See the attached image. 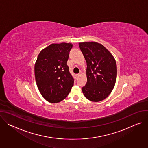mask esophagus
Masks as SVG:
<instances>
[{
  "label": "esophagus",
  "instance_id": "esophagus-1",
  "mask_svg": "<svg viewBox=\"0 0 148 148\" xmlns=\"http://www.w3.org/2000/svg\"><path fill=\"white\" fill-rule=\"evenodd\" d=\"M79 75H80V74H76V77H79Z\"/></svg>",
  "mask_w": 148,
  "mask_h": 148
}]
</instances>
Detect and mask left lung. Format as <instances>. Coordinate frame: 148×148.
I'll return each mask as SVG.
<instances>
[{"label": "left lung", "instance_id": "1", "mask_svg": "<svg viewBox=\"0 0 148 148\" xmlns=\"http://www.w3.org/2000/svg\"><path fill=\"white\" fill-rule=\"evenodd\" d=\"M79 47L87 62V81L82 88V93L90 101H102L114 88L117 75L116 61L108 50L97 42H82Z\"/></svg>", "mask_w": 148, "mask_h": 148}]
</instances>
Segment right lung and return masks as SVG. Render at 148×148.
<instances>
[{"mask_svg":"<svg viewBox=\"0 0 148 148\" xmlns=\"http://www.w3.org/2000/svg\"><path fill=\"white\" fill-rule=\"evenodd\" d=\"M73 45L53 43L42 50L34 65V75L41 95L51 103L65 99L74 85L67 61Z\"/></svg>","mask_w":148,"mask_h":148,"instance_id":"1","label":"right lung"}]
</instances>
